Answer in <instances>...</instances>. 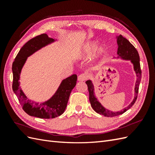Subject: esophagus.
Segmentation results:
<instances>
[{
  "label": "esophagus",
  "mask_w": 155,
  "mask_h": 155,
  "mask_svg": "<svg viewBox=\"0 0 155 155\" xmlns=\"http://www.w3.org/2000/svg\"><path fill=\"white\" fill-rule=\"evenodd\" d=\"M88 76L87 74H84V73H83V74H81L78 77V81H84L88 79Z\"/></svg>",
  "instance_id": "34e87169"
}]
</instances>
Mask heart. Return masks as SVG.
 I'll use <instances>...</instances> for the list:
<instances>
[{
	"label": "heart",
	"instance_id": "heart-1",
	"mask_svg": "<svg viewBox=\"0 0 155 155\" xmlns=\"http://www.w3.org/2000/svg\"><path fill=\"white\" fill-rule=\"evenodd\" d=\"M98 43L97 41H90L86 42V44L83 47L81 48L80 56L81 57L83 58H88L91 57L92 55L94 54V52L96 51L97 48L98 47ZM105 52H106V50L104 47H101L98 49L97 53V57H103L105 54Z\"/></svg>",
	"mask_w": 155,
	"mask_h": 155
}]
</instances>
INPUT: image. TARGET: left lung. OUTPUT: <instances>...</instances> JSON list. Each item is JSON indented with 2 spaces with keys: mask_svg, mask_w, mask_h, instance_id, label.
<instances>
[{
  "mask_svg": "<svg viewBox=\"0 0 155 155\" xmlns=\"http://www.w3.org/2000/svg\"><path fill=\"white\" fill-rule=\"evenodd\" d=\"M117 44H118V51L117 54L118 55V57H120L126 60H130L134 65V70L135 71L137 77V80L135 84V88H134V98L128 107H125L124 109L118 112H112L109 110H107L104 107L101 105V104L98 101L97 98L94 96V86L92 83L91 81H86V84H87L88 93H89V101L91 104L92 108H93L95 112L97 113L104 115L105 117H116L125 113L127 110L129 109L130 108L133 107V105L135 103L138 97V93H139V84L141 79V69L140 64V58L139 53L137 49L134 48V46L128 41L127 38L123 37L122 35L118 37L117 38Z\"/></svg>",
  "mask_w": 155,
  "mask_h": 155,
  "instance_id": "obj_1",
  "label": "left lung"
}]
</instances>
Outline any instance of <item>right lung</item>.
Returning <instances> with one entry per match:
<instances>
[{
  "label": "right lung",
  "mask_w": 155,
  "mask_h": 155,
  "mask_svg": "<svg viewBox=\"0 0 155 155\" xmlns=\"http://www.w3.org/2000/svg\"><path fill=\"white\" fill-rule=\"evenodd\" d=\"M54 41V39L49 38L47 34H41L31 38L21 48L12 63V90L17 97L22 109L30 116L41 118H54L60 116L64 112L70 94L77 84V75H71L62 81L53 97L41 104L28 100L19 87L21 71L27 57Z\"/></svg>",
  "instance_id": "right-lung-1"
}]
</instances>
